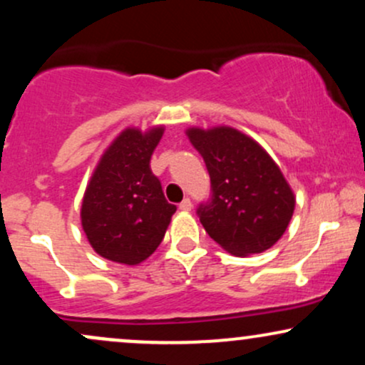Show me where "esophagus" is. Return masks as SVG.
<instances>
[{"mask_svg": "<svg viewBox=\"0 0 365 365\" xmlns=\"http://www.w3.org/2000/svg\"><path fill=\"white\" fill-rule=\"evenodd\" d=\"M180 209H182V211H190V209H192V200L188 199V197H187V199H183L182 202H180Z\"/></svg>", "mask_w": 365, "mask_h": 365, "instance_id": "1", "label": "esophagus"}]
</instances>
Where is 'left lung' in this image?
<instances>
[{
  "instance_id": "left-lung-1",
  "label": "left lung",
  "mask_w": 365,
  "mask_h": 365,
  "mask_svg": "<svg viewBox=\"0 0 365 365\" xmlns=\"http://www.w3.org/2000/svg\"><path fill=\"white\" fill-rule=\"evenodd\" d=\"M202 156L211 194L197 216L212 240L235 255L273 247L290 223L295 197L283 173L257 142L235 128H190Z\"/></svg>"
}]
</instances>
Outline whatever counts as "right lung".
<instances>
[{"label": "right lung", "instance_id": "right-lung-1", "mask_svg": "<svg viewBox=\"0 0 365 365\" xmlns=\"http://www.w3.org/2000/svg\"><path fill=\"white\" fill-rule=\"evenodd\" d=\"M163 128H127L92 175L82 202V228L92 249L121 264H139L163 242L177 206L163 194L150 156Z\"/></svg>", "mask_w": 365, "mask_h": 365}]
</instances>
